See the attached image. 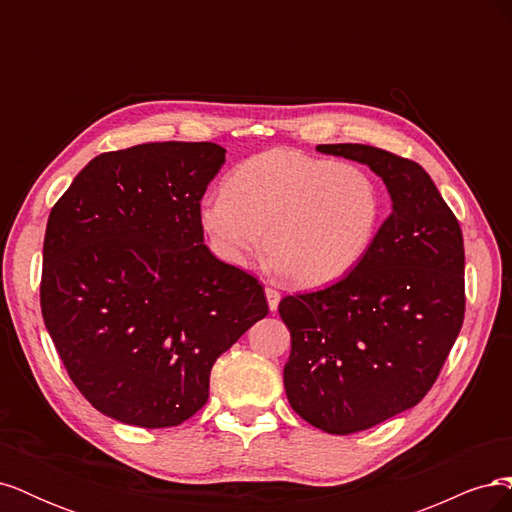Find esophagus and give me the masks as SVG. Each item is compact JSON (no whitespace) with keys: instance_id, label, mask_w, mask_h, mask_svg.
I'll list each match as a JSON object with an SVG mask.
<instances>
[{"instance_id":"obj_1","label":"esophagus","mask_w":512,"mask_h":512,"mask_svg":"<svg viewBox=\"0 0 512 512\" xmlns=\"http://www.w3.org/2000/svg\"><path fill=\"white\" fill-rule=\"evenodd\" d=\"M265 294H267V303H269V309L271 312H275L277 305H280V292H277L275 288H265Z\"/></svg>"}]
</instances>
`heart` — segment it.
<instances>
[{
	"label": "heart",
	"instance_id": "b5f03b06",
	"mask_svg": "<svg viewBox=\"0 0 512 512\" xmlns=\"http://www.w3.org/2000/svg\"><path fill=\"white\" fill-rule=\"evenodd\" d=\"M380 185L365 168L271 149L239 164L200 203L211 250L243 267L262 245L299 288L329 286L369 252L382 222Z\"/></svg>",
	"mask_w": 512,
	"mask_h": 512
}]
</instances>
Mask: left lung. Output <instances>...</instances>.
Wrapping results in <instances>:
<instances>
[{"label":"left lung","mask_w":512,"mask_h":512,"mask_svg":"<svg viewBox=\"0 0 512 512\" xmlns=\"http://www.w3.org/2000/svg\"><path fill=\"white\" fill-rule=\"evenodd\" d=\"M382 177L393 211L365 258L316 292L290 294L284 386L309 425L348 436L421 401L461 331L466 254L455 213L416 162L369 145H318Z\"/></svg>","instance_id":"1"}]
</instances>
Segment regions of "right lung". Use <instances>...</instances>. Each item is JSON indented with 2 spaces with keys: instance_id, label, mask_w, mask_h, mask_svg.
<instances>
[{
  "instance_id": "obj_1",
  "label": "right lung",
  "mask_w": 512,
  "mask_h": 512,
  "mask_svg": "<svg viewBox=\"0 0 512 512\" xmlns=\"http://www.w3.org/2000/svg\"><path fill=\"white\" fill-rule=\"evenodd\" d=\"M215 143H145L91 160L51 209L40 307L91 406L145 429L188 421L211 367L269 314L254 275L203 243Z\"/></svg>"
}]
</instances>
